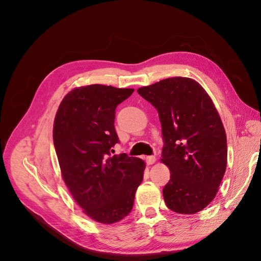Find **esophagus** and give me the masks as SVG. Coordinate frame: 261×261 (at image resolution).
I'll use <instances>...</instances> for the list:
<instances>
[{"label": "esophagus", "mask_w": 261, "mask_h": 261, "mask_svg": "<svg viewBox=\"0 0 261 261\" xmlns=\"http://www.w3.org/2000/svg\"><path fill=\"white\" fill-rule=\"evenodd\" d=\"M155 161H156V159H155V156H146L145 158V162H146V164L147 165H152V164H154L155 163Z\"/></svg>", "instance_id": "34e87169"}]
</instances>
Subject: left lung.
<instances>
[{
	"label": "left lung",
	"mask_w": 261,
	"mask_h": 261,
	"mask_svg": "<svg viewBox=\"0 0 261 261\" xmlns=\"http://www.w3.org/2000/svg\"><path fill=\"white\" fill-rule=\"evenodd\" d=\"M158 110L164 146L162 162L170 170L163 189L168 209L195 214L209 204L226 169L224 126L209 95L196 81L169 77L138 89Z\"/></svg>",
	"instance_id": "left-lung-1"
}]
</instances>
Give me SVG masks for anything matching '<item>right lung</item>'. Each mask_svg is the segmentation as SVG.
Segmentation results:
<instances>
[{"mask_svg": "<svg viewBox=\"0 0 261 261\" xmlns=\"http://www.w3.org/2000/svg\"><path fill=\"white\" fill-rule=\"evenodd\" d=\"M133 91L100 84L74 88L55 119L54 144L63 180L87 217L103 224L131 212L143 179L142 160L111 155L119 143L116 108Z\"/></svg>", "mask_w": 261, "mask_h": 261, "instance_id": "obj_1", "label": "right lung"}]
</instances>
